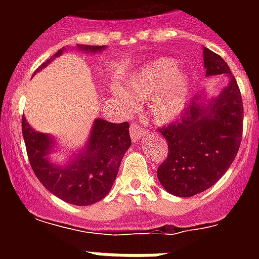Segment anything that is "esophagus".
Masks as SVG:
<instances>
[{
	"label": "esophagus",
	"instance_id": "34e87169",
	"mask_svg": "<svg viewBox=\"0 0 259 259\" xmlns=\"http://www.w3.org/2000/svg\"><path fill=\"white\" fill-rule=\"evenodd\" d=\"M146 134V132L144 129H141L140 126L132 125L130 126V136H132V140L133 141H138L140 138H142Z\"/></svg>",
	"mask_w": 259,
	"mask_h": 259
}]
</instances>
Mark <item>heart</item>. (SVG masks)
I'll use <instances>...</instances> for the list:
<instances>
[{
    "mask_svg": "<svg viewBox=\"0 0 259 259\" xmlns=\"http://www.w3.org/2000/svg\"><path fill=\"white\" fill-rule=\"evenodd\" d=\"M173 59H157L136 71L127 82V91L136 101H149L150 118L160 125L170 123L184 111L189 99L191 80L185 71L176 70ZM132 110L134 102L119 91H114Z\"/></svg>",
    "mask_w": 259,
    "mask_h": 259,
    "instance_id": "1",
    "label": "heart"
}]
</instances>
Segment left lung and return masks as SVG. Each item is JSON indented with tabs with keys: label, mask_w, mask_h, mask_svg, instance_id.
Listing matches in <instances>:
<instances>
[{
	"label": "left lung",
	"mask_w": 259,
	"mask_h": 259,
	"mask_svg": "<svg viewBox=\"0 0 259 259\" xmlns=\"http://www.w3.org/2000/svg\"><path fill=\"white\" fill-rule=\"evenodd\" d=\"M205 76L225 74L229 83L217 97L201 94L179 122L160 129L168 141V157L157 177L165 191L191 197L212 187L237 156L243 130V103L237 80L223 59L203 48Z\"/></svg>",
	"instance_id": "obj_1"
}]
</instances>
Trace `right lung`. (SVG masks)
<instances>
[{"instance_id": "right-lung-1", "label": "right lung", "mask_w": 259, "mask_h": 259, "mask_svg": "<svg viewBox=\"0 0 259 259\" xmlns=\"http://www.w3.org/2000/svg\"><path fill=\"white\" fill-rule=\"evenodd\" d=\"M105 48L106 46L83 44L75 47L84 54H99ZM64 50H59L36 72L63 55ZM22 136L30 166L40 183L55 196L74 205L94 204L110 192L122 158L132 145L127 122L113 123L97 118L84 146L66 162L59 164L48 158L58 146L56 141L50 134L34 130L25 117H22Z\"/></svg>"}]
</instances>
